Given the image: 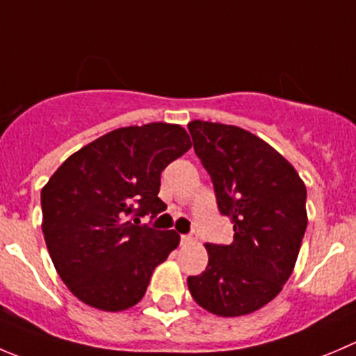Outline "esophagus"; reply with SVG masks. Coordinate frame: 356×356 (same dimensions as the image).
<instances>
[{"label": "esophagus", "mask_w": 356, "mask_h": 356, "mask_svg": "<svg viewBox=\"0 0 356 356\" xmlns=\"http://www.w3.org/2000/svg\"><path fill=\"white\" fill-rule=\"evenodd\" d=\"M195 240H196V238L193 236V234H182V236H181V241H182V243H184V245L195 243Z\"/></svg>", "instance_id": "esophagus-1"}]
</instances>
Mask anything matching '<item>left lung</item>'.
<instances>
[{
  "label": "left lung",
  "mask_w": 356,
  "mask_h": 356,
  "mask_svg": "<svg viewBox=\"0 0 356 356\" xmlns=\"http://www.w3.org/2000/svg\"><path fill=\"white\" fill-rule=\"evenodd\" d=\"M188 129L234 231L229 245H205L209 264L188 278L189 292L217 316L248 315L273 301L294 271L308 226L306 186L275 147L248 130L202 120Z\"/></svg>",
  "instance_id": "obj_1"
}]
</instances>
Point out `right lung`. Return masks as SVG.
<instances>
[{
  "instance_id": "obj_1",
  "label": "right lung",
  "mask_w": 356,
  "mask_h": 356,
  "mask_svg": "<svg viewBox=\"0 0 356 356\" xmlns=\"http://www.w3.org/2000/svg\"><path fill=\"white\" fill-rule=\"evenodd\" d=\"M189 147L181 125L123 127L76 151L48 179L41 229L58 277L79 301L123 312L144 298L181 236L137 226L139 217L167 209L158 198L160 175Z\"/></svg>"
}]
</instances>
